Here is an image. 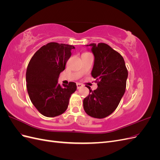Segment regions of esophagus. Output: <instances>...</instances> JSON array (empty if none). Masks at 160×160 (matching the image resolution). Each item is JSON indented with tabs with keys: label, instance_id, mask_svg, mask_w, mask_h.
Returning a JSON list of instances; mask_svg holds the SVG:
<instances>
[{
	"label": "esophagus",
	"instance_id": "34e87169",
	"mask_svg": "<svg viewBox=\"0 0 160 160\" xmlns=\"http://www.w3.org/2000/svg\"><path fill=\"white\" fill-rule=\"evenodd\" d=\"M82 87H83V85H81V83H77V88L78 89H81Z\"/></svg>",
	"mask_w": 160,
	"mask_h": 160
}]
</instances>
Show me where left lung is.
I'll return each instance as SVG.
<instances>
[{"label":"left lung","mask_w":160,"mask_h":160,"mask_svg":"<svg viewBox=\"0 0 160 160\" xmlns=\"http://www.w3.org/2000/svg\"><path fill=\"white\" fill-rule=\"evenodd\" d=\"M94 65L91 75L98 88L83 99V108L91 117L102 119L112 113L123 96L128 76L123 57L105 43H91Z\"/></svg>","instance_id":"1"}]
</instances>
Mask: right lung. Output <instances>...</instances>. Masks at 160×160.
I'll return each instance as SVG.
<instances>
[{
    "instance_id": "add662e5",
    "label": "right lung",
    "mask_w": 160,
    "mask_h": 160,
    "mask_svg": "<svg viewBox=\"0 0 160 160\" xmlns=\"http://www.w3.org/2000/svg\"><path fill=\"white\" fill-rule=\"evenodd\" d=\"M75 47L49 42L38 49L29 61L26 72L27 88L30 99L39 112L53 118L63 113L68 108L69 98L77 89L76 83H58L61 72Z\"/></svg>"
}]
</instances>
